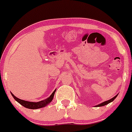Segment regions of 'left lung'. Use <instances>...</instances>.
<instances>
[{"label":"left lung","mask_w":132,"mask_h":132,"mask_svg":"<svg viewBox=\"0 0 132 132\" xmlns=\"http://www.w3.org/2000/svg\"><path fill=\"white\" fill-rule=\"evenodd\" d=\"M117 96H118V94H117L116 96H114V98H112V99L106 101V102H103V103H100V104L98 105H96V107H102V106H104V105H106L109 104V103H110V102H112V101H114V100L116 99V97H117Z\"/></svg>","instance_id":"obj_1"}]
</instances>
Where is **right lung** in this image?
Listing matches in <instances>:
<instances>
[{
  "instance_id": "add662e5",
  "label": "right lung",
  "mask_w": 132,
  "mask_h": 132,
  "mask_svg": "<svg viewBox=\"0 0 132 132\" xmlns=\"http://www.w3.org/2000/svg\"><path fill=\"white\" fill-rule=\"evenodd\" d=\"M55 91H56V90H55V91L53 92L52 94L48 98H46V100L41 101V102H27V101L22 100H20L19 99V98H16V96H14V94H12V93H11V95L13 96L14 99L15 100L16 102H18L20 104H21L22 106H23V107L27 108V109H39V108L45 107L46 105L50 103V102L52 101L54 94H55Z\"/></svg>"
}]
</instances>
